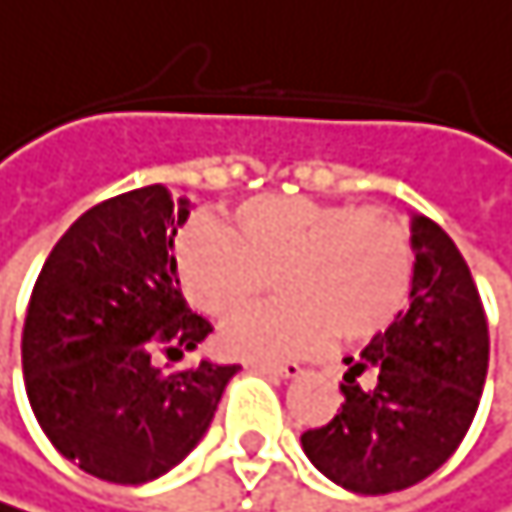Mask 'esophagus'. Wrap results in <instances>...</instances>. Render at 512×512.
<instances>
[{
	"label": "esophagus",
	"mask_w": 512,
	"mask_h": 512,
	"mask_svg": "<svg viewBox=\"0 0 512 512\" xmlns=\"http://www.w3.org/2000/svg\"><path fill=\"white\" fill-rule=\"evenodd\" d=\"M251 370H258V373H267V376H279V379H294L303 373V367L297 361H285V364H267V361H254Z\"/></svg>",
	"instance_id": "1"
}]
</instances>
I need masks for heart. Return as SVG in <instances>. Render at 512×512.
Returning <instances> with one entry per match:
<instances>
[{
  "label": "heart",
  "instance_id": "heart-1",
  "mask_svg": "<svg viewBox=\"0 0 512 512\" xmlns=\"http://www.w3.org/2000/svg\"><path fill=\"white\" fill-rule=\"evenodd\" d=\"M175 270L212 318L239 312L276 273L285 297L236 315L221 343L236 358L279 361L331 334L358 343L385 331L410 297L413 245L379 209L264 194L230 209L227 230L191 221L175 242Z\"/></svg>",
  "mask_w": 512,
  "mask_h": 512
}]
</instances>
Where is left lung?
<instances>
[{
    "label": "left lung",
    "mask_w": 512,
    "mask_h": 512,
    "mask_svg": "<svg viewBox=\"0 0 512 512\" xmlns=\"http://www.w3.org/2000/svg\"><path fill=\"white\" fill-rule=\"evenodd\" d=\"M410 309L346 358L340 413L300 437L337 486L388 495L422 483L458 449L489 370V321L449 233L413 215Z\"/></svg>",
    "instance_id": "left-lung-1"
}]
</instances>
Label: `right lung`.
<instances>
[{"label":"right lung","instance_id":"right-lung-1","mask_svg":"<svg viewBox=\"0 0 512 512\" xmlns=\"http://www.w3.org/2000/svg\"><path fill=\"white\" fill-rule=\"evenodd\" d=\"M191 215L163 185L87 209L54 245L23 321L29 407L54 449L90 477H163L209 431L239 370L194 352L212 324L181 297L172 242Z\"/></svg>","mask_w":512,"mask_h":512}]
</instances>
